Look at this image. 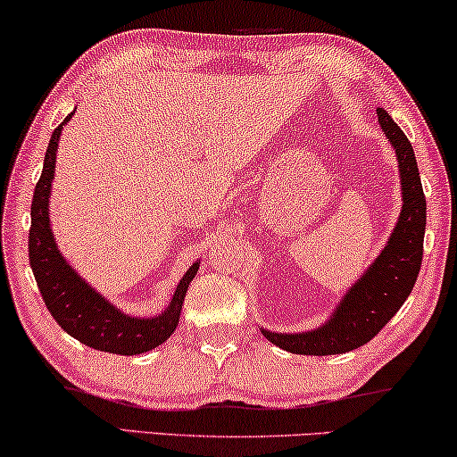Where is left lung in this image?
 I'll use <instances>...</instances> for the list:
<instances>
[{
  "label": "left lung",
  "instance_id": "left-lung-1",
  "mask_svg": "<svg viewBox=\"0 0 457 457\" xmlns=\"http://www.w3.org/2000/svg\"><path fill=\"white\" fill-rule=\"evenodd\" d=\"M377 114L386 139L397 154L403 195L402 214L383 253L345 293L327 324L310 333L297 335H278L262 328L268 341L291 353L333 355L366 345L397 314L414 289L420 272L427 199H424L416 155L408 137L393 122V118L383 108H377Z\"/></svg>",
  "mask_w": 457,
  "mask_h": 457
}]
</instances>
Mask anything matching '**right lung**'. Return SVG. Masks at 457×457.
I'll list each match as a JSON object with an SVG mask.
<instances>
[{
	"mask_svg": "<svg viewBox=\"0 0 457 457\" xmlns=\"http://www.w3.org/2000/svg\"><path fill=\"white\" fill-rule=\"evenodd\" d=\"M72 114L54 130L49 139L46 162L39 183L35 185L33 204H30L29 230V262L33 268L37 287L54 320L68 335L99 352L135 355L158 347L174 333L179 324L187 289L195 277L199 264H193L174 291L172 302L162 316L133 318L122 314L108 299L93 291L62 258L55 247L52 228H49V189H52L55 149H58L62 127Z\"/></svg>",
	"mask_w": 457,
	"mask_h": 457,
	"instance_id": "1",
	"label": "right lung"
}]
</instances>
